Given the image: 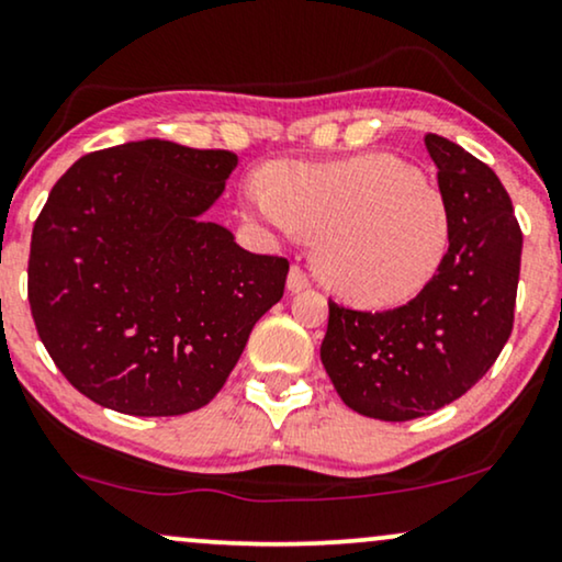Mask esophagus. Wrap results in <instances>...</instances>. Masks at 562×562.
I'll list each match as a JSON object with an SVG mask.
<instances>
[{
  "label": "esophagus",
  "instance_id": "1",
  "mask_svg": "<svg viewBox=\"0 0 562 562\" xmlns=\"http://www.w3.org/2000/svg\"><path fill=\"white\" fill-rule=\"evenodd\" d=\"M286 289L291 291V294H299V291L310 289V276L304 273L299 266H291L289 279H286Z\"/></svg>",
  "mask_w": 562,
  "mask_h": 562
}]
</instances>
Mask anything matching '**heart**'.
<instances>
[{"mask_svg": "<svg viewBox=\"0 0 562 562\" xmlns=\"http://www.w3.org/2000/svg\"><path fill=\"white\" fill-rule=\"evenodd\" d=\"M247 216L281 237H317L315 266L359 307H392L424 291L447 258L451 211L439 188L392 155L279 165L243 188Z\"/></svg>", "mask_w": 562, "mask_h": 562, "instance_id": "heart-1", "label": "heart"}]
</instances>
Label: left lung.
<instances>
[{"label": "left lung", "instance_id": "8db88e82", "mask_svg": "<svg viewBox=\"0 0 562 562\" xmlns=\"http://www.w3.org/2000/svg\"><path fill=\"white\" fill-rule=\"evenodd\" d=\"M439 191L451 211L447 258L431 283L397 310L359 312L327 302L319 359L351 411L413 420L462 397L514 330L521 229L491 167L428 134Z\"/></svg>", "mask_w": 562, "mask_h": 562}]
</instances>
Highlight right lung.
<instances>
[{
	"label": "right lung",
	"instance_id": "right-lung-1",
	"mask_svg": "<svg viewBox=\"0 0 562 562\" xmlns=\"http://www.w3.org/2000/svg\"><path fill=\"white\" fill-rule=\"evenodd\" d=\"M237 155L144 138L77 159L33 227L27 299L46 351L92 403L183 415L214 400L289 260L206 211Z\"/></svg>",
	"mask_w": 562,
	"mask_h": 562
}]
</instances>
